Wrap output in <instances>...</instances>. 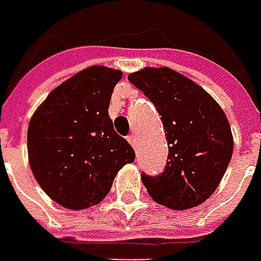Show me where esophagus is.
I'll use <instances>...</instances> for the list:
<instances>
[{"mask_svg": "<svg viewBox=\"0 0 261 261\" xmlns=\"http://www.w3.org/2000/svg\"><path fill=\"white\" fill-rule=\"evenodd\" d=\"M127 141H129V144H130V145H132L134 148H138V138H137V135H134V134H132V135H129V137H127Z\"/></svg>", "mask_w": 261, "mask_h": 261, "instance_id": "34e87169", "label": "esophagus"}]
</instances>
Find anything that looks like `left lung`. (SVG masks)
Wrapping results in <instances>:
<instances>
[{
	"label": "left lung",
	"mask_w": 261,
	"mask_h": 261,
	"mask_svg": "<svg viewBox=\"0 0 261 261\" xmlns=\"http://www.w3.org/2000/svg\"><path fill=\"white\" fill-rule=\"evenodd\" d=\"M127 79L155 106L169 145L162 175L141 176L151 198L173 210L204 202L232 159L226 114L201 86L169 67H145Z\"/></svg>",
	"instance_id": "8db88e82"
}]
</instances>
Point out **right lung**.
Returning a JSON list of instances; mask_svg holds the SVG:
<instances>
[{
	"label": "right lung",
	"mask_w": 261,
	"mask_h": 261,
	"mask_svg": "<svg viewBox=\"0 0 261 261\" xmlns=\"http://www.w3.org/2000/svg\"><path fill=\"white\" fill-rule=\"evenodd\" d=\"M122 72L91 66L57 86L33 113L28 155L33 176L54 201L82 210L106 198L135 151L113 127L109 106Z\"/></svg>",
	"instance_id": "1"
}]
</instances>
